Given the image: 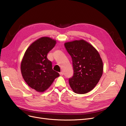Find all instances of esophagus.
Instances as JSON below:
<instances>
[{"label":"esophagus","mask_w":126,"mask_h":126,"mask_svg":"<svg viewBox=\"0 0 126 126\" xmlns=\"http://www.w3.org/2000/svg\"><path fill=\"white\" fill-rule=\"evenodd\" d=\"M60 75H61V76H63V72H60Z\"/></svg>","instance_id":"1"}]
</instances>
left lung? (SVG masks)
Returning <instances> with one entry per match:
<instances>
[{
    "mask_svg": "<svg viewBox=\"0 0 126 126\" xmlns=\"http://www.w3.org/2000/svg\"><path fill=\"white\" fill-rule=\"evenodd\" d=\"M71 57L74 75L69 79L72 90L84 94L93 90L102 76L103 63L99 54L92 45L84 40L64 44Z\"/></svg>",
    "mask_w": 126,
    "mask_h": 126,
    "instance_id": "obj_1",
    "label": "left lung"
}]
</instances>
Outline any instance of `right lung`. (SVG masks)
<instances>
[{"instance_id": "right-lung-1", "label": "right lung", "mask_w": 126, "mask_h": 126, "mask_svg": "<svg viewBox=\"0 0 126 126\" xmlns=\"http://www.w3.org/2000/svg\"><path fill=\"white\" fill-rule=\"evenodd\" d=\"M56 41L43 37L34 41L27 49L21 63V72L30 87L44 92L51 86L59 74L52 69L47 54L55 47Z\"/></svg>"}]
</instances>
